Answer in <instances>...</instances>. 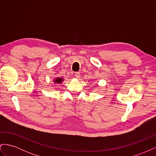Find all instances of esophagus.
Returning <instances> with one entry per match:
<instances>
[{
    "label": "esophagus",
    "mask_w": 156,
    "mask_h": 156,
    "mask_svg": "<svg viewBox=\"0 0 156 156\" xmlns=\"http://www.w3.org/2000/svg\"><path fill=\"white\" fill-rule=\"evenodd\" d=\"M80 75H81V74H80V72H75V77L79 79L80 78Z\"/></svg>",
    "instance_id": "esophagus-1"
}]
</instances>
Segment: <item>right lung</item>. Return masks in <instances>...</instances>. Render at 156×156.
<instances>
[{
  "instance_id": "1",
  "label": "right lung",
  "mask_w": 156,
  "mask_h": 156,
  "mask_svg": "<svg viewBox=\"0 0 156 156\" xmlns=\"http://www.w3.org/2000/svg\"><path fill=\"white\" fill-rule=\"evenodd\" d=\"M62 81H64L62 78H59V77H58V78H56V79L54 80V82H55V83L59 84V83H62Z\"/></svg>"
}]
</instances>
